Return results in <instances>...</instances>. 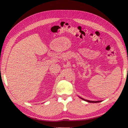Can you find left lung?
I'll return each mask as SVG.
<instances>
[{"instance_id":"left-lung-1","label":"left lung","mask_w":128,"mask_h":128,"mask_svg":"<svg viewBox=\"0 0 128 128\" xmlns=\"http://www.w3.org/2000/svg\"><path fill=\"white\" fill-rule=\"evenodd\" d=\"M82 100H85L86 102H88L89 103H99V102H100L101 101H91V100H86V99H84L83 98H81Z\"/></svg>"}]
</instances>
